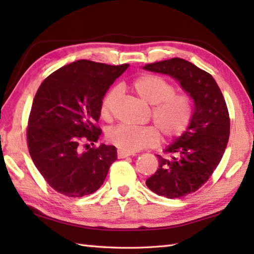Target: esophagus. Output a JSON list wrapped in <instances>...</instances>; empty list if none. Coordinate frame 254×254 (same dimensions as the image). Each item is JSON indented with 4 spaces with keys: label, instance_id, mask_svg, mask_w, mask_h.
Listing matches in <instances>:
<instances>
[{
    "label": "esophagus",
    "instance_id": "obj_1",
    "mask_svg": "<svg viewBox=\"0 0 254 254\" xmlns=\"http://www.w3.org/2000/svg\"><path fill=\"white\" fill-rule=\"evenodd\" d=\"M117 155H118V158H126V157H128V156H132L133 154L122 152V150H118Z\"/></svg>",
    "mask_w": 254,
    "mask_h": 254
}]
</instances>
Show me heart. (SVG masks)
<instances>
[{"mask_svg": "<svg viewBox=\"0 0 254 254\" xmlns=\"http://www.w3.org/2000/svg\"><path fill=\"white\" fill-rule=\"evenodd\" d=\"M132 89L137 98L152 106L154 126L132 127L119 124L107 132L109 144L126 153L154 147L163 135L167 142L175 141L189 131L194 119L193 97L186 91H176L175 85L157 74H143L133 80ZM120 98V89L112 88L104 96L100 116L110 120Z\"/></svg>", "mask_w": 254, "mask_h": 254, "instance_id": "obj_1", "label": "heart"}]
</instances>
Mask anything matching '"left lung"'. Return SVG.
<instances>
[{
  "instance_id": "obj_1",
  "label": "left lung",
  "mask_w": 254,
  "mask_h": 254,
  "mask_svg": "<svg viewBox=\"0 0 254 254\" xmlns=\"http://www.w3.org/2000/svg\"><path fill=\"white\" fill-rule=\"evenodd\" d=\"M145 69L168 74L193 97L194 119L185 135L157 155L158 169L146 180L154 193L178 198L198 190L220 163L230 133L224 96L212 75L180 58L145 64Z\"/></svg>"
}]
</instances>
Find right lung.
Returning a JSON list of instances; mask_svg holds the SVG:
<instances>
[{
    "label": "right lung",
    "instance_id": "right-lung-1",
    "mask_svg": "<svg viewBox=\"0 0 254 254\" xmlns=\"http://www.w3.org/2000/svg\"><path fill=\"white\" fill-rule=\"evenodd\" d=\"M127 66L78 60L50 74L38 88L27 145L44 179L63 195L80 197L98 190L117 159L115 146L88 149L84 142L98 141L101 100Z\"/></svg>",
    "mask_w": 254,
    "mask_h": 254
}]
</instances>
